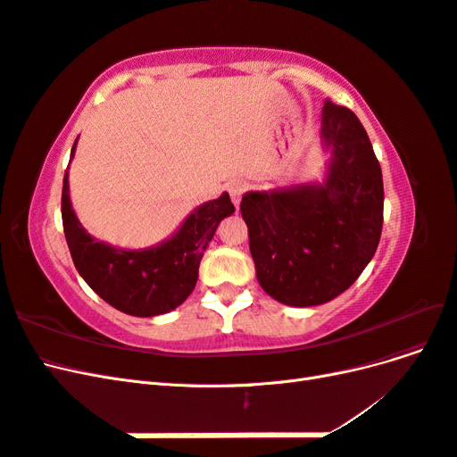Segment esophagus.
<instances>
[{
    "instance_id": "obj_1",
    "label": "esophagus",
    "mask_w": 457,
    "mask_h": 457,
    "mask_svg": "<svg viewBox=\"0 0 457 457\" xmlns=\"http://www.w3.org/2000/svg\"><path fill=\"white\" fill-rule=\"evenodd\" d=\"M228 192H230V200H232V204L234 205H240V202H242V195L245 192V183H242V181H234V183H230L228 185Z\"/></svg>"
}]
</instances>
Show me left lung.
Instances as JSON below:
<instances>
[{
	"label": "left lung",
	"mask_w": 457,
	"mask_h": 457,
	"mask_svg": "<svg viewBox=\"0 0 457 457\" xmlns=\"http://www.w3.org/2000/svg\"><path fill=\"white\" fill-rule=\"evenodd\" d=\"M322 181L250 190L240 212L261 287L289 307L324 305L371 261L383 227V177L349 108L326 103Z\"/></svg>",
	"instance_id": "left-lung-1"
}]
</instances>
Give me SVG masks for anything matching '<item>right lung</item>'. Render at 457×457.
Returning <instances> with one entry per match:
<instances>
[{
	"label": "right lung",
	"instance_id": "add662e5",
	"mask_svg": "<svg viewBox=\"0 0 457 457\" xmlns=\"http://www.w3.org/2000/svg\"><path fill=\"white\" fill-rule=\"evenodd\" d=\"M61 212L68 250L81 278L108 305L148 318L177 309L192 294L205 247L220 220L234 213V205L223 192L217 200L198 205L170 238L143 250H126L93 238L79 223L72 210L66 170Z\"/></svg>",
	"mask_w": 457,
	"mask_h": 457
}]
</instances>
